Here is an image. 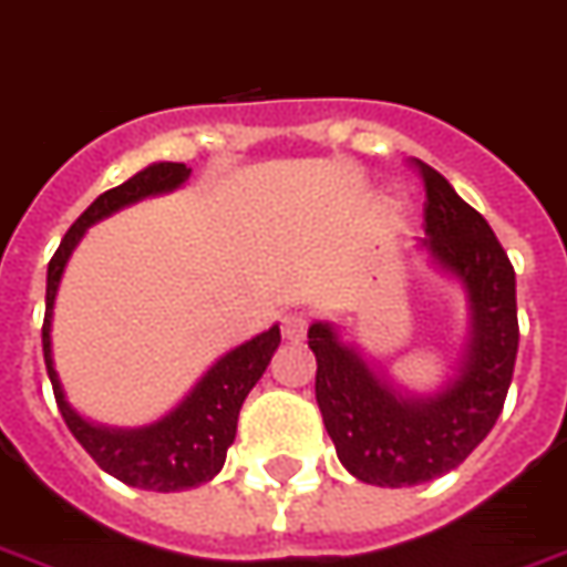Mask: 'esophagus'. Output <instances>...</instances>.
Here are the masks:
<instances>
[{"mask_svg": "<svg viewBox=\"0 0 567 567\" xmlns=\"http://www.w3.org/2000/svg\"><path fill=\"white\" fill-rule=\"evenodd\" d=\"M308 331V317L302 311H291V315L282 317V338L291 340V343H299V340H306Z\"/></svg>", "mask_w": 567, "mask_h": 567, "instance_id": "1", "label": "esophagus"}]
</instances>
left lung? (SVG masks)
Wrapping results in <instances>:
<instances>
[{"label": "left lung", "mask_w": 567, "mask_h": 567, "mask_svg": "<svg viewBox=\"0 0 567 567\" xmlns=\"http://www.w3.org/2000/svg\"><path fill=\"white\" fill-rule=\"evenodd\" d=\"M425 179V238L419 247L463 285L468 343L457 375L431 395L399 393L338 329L317 320L308 347L317 358L315 393L323 425L349 475L375 486L434 481L486 440L498 422L518 355L515 270L481 212L449 179L413 159Z\"/></svg>", "instance_id": "8db88e82"}]
</instances>
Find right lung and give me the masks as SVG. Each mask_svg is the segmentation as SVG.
Wrapping results in <instances>:
<instances>
[{
  "label": "right lung",
  "instance_id": "right-lung-1",
  "mask_svg": "<svg viewBox=\"0 0 567 567\" xmlns=\"http://www.w3.org/2000/svg\"><path fill=\"white\" fill-rule=\"evenodd\" d=\"M192 174L183 163H154L145 172L133 174L127 183L110 188L99 195L86 206L81 218L69 227V233L60 241L58 252L49 261V274H45V320H43V358L49 379H52L54 399H58L60 416L66 422L78 443L84 445L95 463H99L107 475L118 477L127 486L136 489H154V492H179L200 486L212 481L224 468L227 449L236 440L238 411H241L244 399L256 388L261 372L268 370L270 358L279 347V326H270L252 340L236 347L224 358L212 363L206 375L197 381L192 393L156 419L154 425L145 427H104L86 422L81 413L66 402L63 384L58 379L52 358V311L54 297H58V285L63 268H66L69 256L84 238L86 227L95 220L107 218L122 206H131L148 195H163L172 188L183 186Z\"/></svg>",
  "mask_w": 567,
  "mask_h": 567
}]
</instances>
